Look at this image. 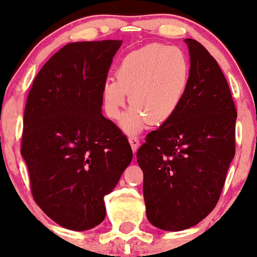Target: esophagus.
<instances>
[{
    "label": "esophagus",
    "mask_w": 257,
    "mask_h": 257,
    "mask_svg": "<svg viewBox=\"0 0 257 257\" xmlns=\"http://www.w3.org/2000/svg\"><path fill=\"white\" fill-rule=\"evenodd\" d=\"M128 141H130V145H131V147H132V151L136 152L137 149H139V146H140L139 139H137L136 136H130Z\"/></svg>",
    "instance_id": "34e87169"
}]
</instances>
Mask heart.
I'll return each instance as SVG.
<instances>
[{
	"mask_svg": "<svg viewBox=\"0 0 257 257\" xmlns=\"http://www.w3.org/2000/svg\"><path fill=\"white\" fill-rule=\"evenodd\" d=\"M189 81V58L179 47L151 43L137 48L123 56L116 78L103 83L106 115L117 120L128 93L132 106L122 121L126 132L140 131L147 121L166 122L181 106Z\"/></svg>",
	"mask_w": 257,
	"mask_h": 257,
	"instance_id": "obj_1",
	"label": "heart"
}]
</instances>
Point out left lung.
<instances>
[{
  "label": "left lung",
  "mask_w": 257,
  "mask_h": 257,
  "mask_svg": "<svg viewBox=\"0 0 257 257\" xmlns=\"http://www.w3.org/2000/svg\"><path fill=\"white\" fill-rule=\"evenodd\" d=\"M190 81L181 106L137 151L150 222L166 231L195 226L215 209L235 156L237 112L216 60L186 39Z\"/></svg>",
  "instance_id": "left-lung-1"
}]
</instances>
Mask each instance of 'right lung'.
<instances>
[{
	"mask_svg": "<svg viewBox=\"0 0 257 257\" xmlns=\"http://www.w3.org/2000/svg\"><path fill=\"white\" fill-rule=\"evenodd\" d=\"M121 43H67L43 65L27 96L21 155L32 196L68 230L102 222L103 196L132 160L127 137L101 113L102 86Z\"/></svg>",
	"mask_w": 257,
	"mask_h": 257,
	"instance_id": "right-lung-1",
	"label": "right lung"
}]
</instances>
